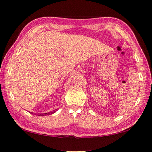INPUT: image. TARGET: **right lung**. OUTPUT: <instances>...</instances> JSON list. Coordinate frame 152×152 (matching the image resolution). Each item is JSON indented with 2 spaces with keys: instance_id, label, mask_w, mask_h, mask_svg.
Returning a JSON list of instances; mask_svg holds the SVG:
<instances>
[{
  "instance_id": "add662e5",
  "label": "right lung",
  "mask_w": 152,
  "mask_h": 152,
  "mask_svg": "<svg viewBox=\"0 0 152 152\" xmlns=\"http://www.w3.org/2000/svg\"><path fill=\"white\" fill-rule=\"evenodd\" d=\"M54 112H56V111H55V110H54V111H52V112H51L45 113V114H38V115H39V116H44V115H50V114H54ZM33 114H34V113H33Z\"/></svg>"
}]
</instances>
